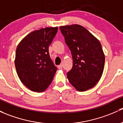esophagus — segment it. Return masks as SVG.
I'll return each mask as SVG.
<instances>
[{
    "label": "esophagus",
    "instance_id": "34e87169",
    "mask_svg": "<svg viewBox=\"0 0 123 123\" xmlns=\"http://www.w3.org/2000/svg\"><path fill=\"white\" fill-rule=\"evenodd\" d=\"M58 68H59V69H62V64H61V65H58Z\"/></svg>",
    "mask_w": 123,
    "mask_h": 123
}]
</instances>
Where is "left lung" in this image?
<instances>
[{
  "mask_svg": "<svg viewBox=\"0 0 123 123\" xmlns=\"http://www.w3.org/2000/svg\"><path fill=\"white\" fill-rule=\"evenodd\" d=\"M71 52L73 65L67 72L72 86L85 91L97 84L104 70L105 55L99 41L84 27L79 25L59 27Z\"/></svg>",
  "mask_w": 123,
  "mask_h": 123,
  "instance_id": "obj_1",
  "label": "left lung"
}]
</instances>
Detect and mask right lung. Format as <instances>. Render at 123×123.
Returning a JSON list of instances; mask_svg holds the SVG:
<instances>
[{
  "mask_svg": "<svg viewBox=\"0 0 123 123\" xmlns=\"http://www.w3.org/2000/svg\"><path fill=\"white\" fill-rule=\"evenodd\" d=\"M58 27L31 32L18 45L15 64L21 82L31 91L42 92L52 81L57 68L49 53V46Z\"/></svg>",
  "mask_w": 123,
  "mask_h": 123,
  "instance_id": "add662e5",
  "label": "right lung"
}]
</instances>
